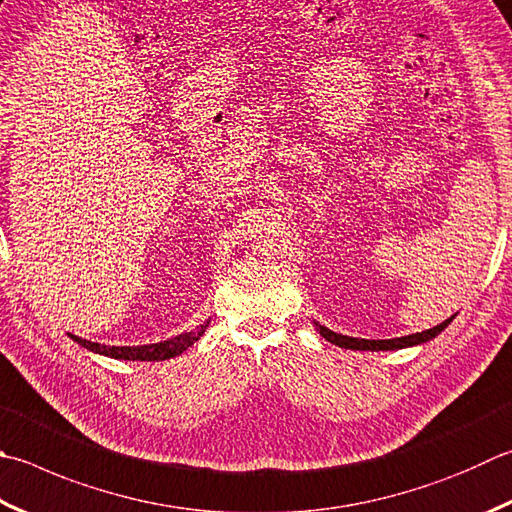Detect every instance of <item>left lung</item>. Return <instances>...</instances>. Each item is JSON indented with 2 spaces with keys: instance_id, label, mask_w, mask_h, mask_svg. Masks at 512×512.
<instances>
[{
  "instance_id": "obj_1",
  "label": "left lung",
  "mask_w": 512,
  "mask_h": 512,
  "mask_svg": "<svg viewBox=\"0 0 512 512\" xmlns=\"http://www.w3.org/2000/svg\"><path fill=\"white\" fill-rule=\"evenodd\" d=\"M450 316L448 321L439 323L437 327H430V330H423V332H417V334H408V336H401V339H381V341H370V339H354V336H345V334H336L332 330H327V327L323 325H316L318 334L323 336L325 341H330L334 345L339 347H345V350H370V352H379V350H403V347H412V345H421V343H428L435 339L437 334H441L446 327L452 323Z\"/></svg>"
}]
</instances>
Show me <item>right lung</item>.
<instances>
[{"mask_svg": "<svg viewBox=\"0 0 512 512\" xmlns=\"http://www.w3.org/2000/svg\"><path fill=\"white\" fill-rule=\"evenodd\" d=\"M209 325V318L202 325H198L196 330L185 332V334H178L173 336V339L167 341H160V343H151V345H102V343H93V341H86L80 339V336L69 334L71 339L86 347L89 352L95 354H102V356H111V359H122V361H167L173 359V356H178L187 350V347L194 345L202 334H205Z\"/></svg>", "mask_w": 512, "mask_h": 512, "instance_id": "1", "label": "right lung"}]
</instances>
